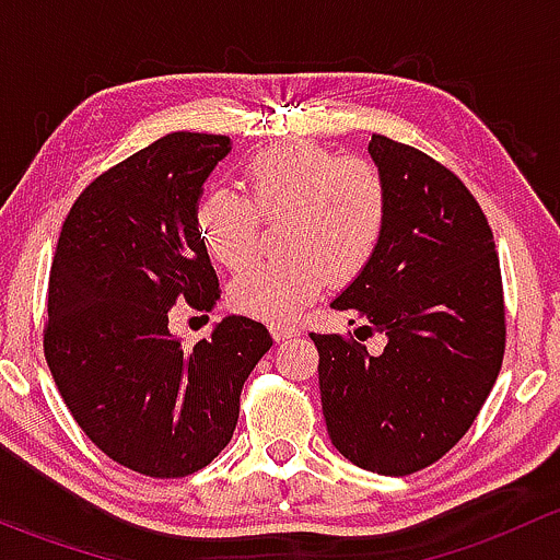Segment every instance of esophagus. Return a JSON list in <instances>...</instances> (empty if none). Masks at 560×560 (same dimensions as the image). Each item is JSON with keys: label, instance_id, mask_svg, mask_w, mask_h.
<instances>
[{"label": "esophagus", "instance_id": "obj_1", "mask_svg": "<svg viewBox=\"0 0 560 560\" xmlns=\"http://www.w3.org/2000/svg\"><path fill=\"white\" fill-rule=\"evenodd\" d=\"M298 327H292V325H270V336L276 338V341H287V338H292V336H298Z\"/></svg>", "mask_w": 560, "mask_h": 560}]
</instances>
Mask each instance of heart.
Returning a JSON list of instances; mask_svg holds the SVG:
<instances>
[{"mask_svg":"<svg viewBox=\"0 0 560 560\" xmlns=\"http://www.w3.org/2000/svg\"><path fill=\"white\" fill-rule=\"evenodd\" d=\"M241 184L248 201L233 189L206 191L195 230L213 262L241 268L257 244L256 213L284 211V257L248 265L230 284V303L257 319H295L330 279H358L387 238V178L363 156H338L319 143L276 145L246 162Z\"/></svg>","mask_w":560,"mask_h":560,"instance_id":"b5f03b06","label":"heart"}]
</instances>
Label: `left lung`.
Returning a JSON list of instances; mask_svg holds the SVG:
<instances>
[{
  "instance_id": "obj_1",
  "label": "left lung",
  "mask_w": 560,
  "mask_h": 560,
  "mask_svg": "<svg viewBox=\"0 0 560 560\" xmlns=\"http://www.w3.org/2000/svg\"><path fill=\"white\" fill-rule=\"evenodd\" d=\"M389 186V228L374 262L330 303L382 332H312L322 415L354 466L406 477L466 436L501 371L506 341L495 241L482 208L442 162L385 135L369 143ZM354 319H349L354 325Z\"/></svg>"
}]
</instances>
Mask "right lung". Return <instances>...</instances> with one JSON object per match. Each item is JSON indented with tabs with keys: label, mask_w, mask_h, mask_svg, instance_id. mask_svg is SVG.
Here are the masks:
<instances>
[{
	"label": "right lung",
	"mask_w": 560,
	"mask_h": 560,
	"mask_svg": "<svg viewBox=\"0 0 560 560\" xmlns=\"http://www.w3.org/2000/svg\"><path fill=\"white\" fill-rule=\"evenodd\" d=\"M228 135L173 132L94 178L61 224L48 281L45 360L81 431L145 477L200 471L233 439L241 389L273 347L265 325L224 316L184 347L175 303L211 312L219 279L195 230Z\"/></svg>",
	"instance_id": "right-lung-1"
}]
</instances>
